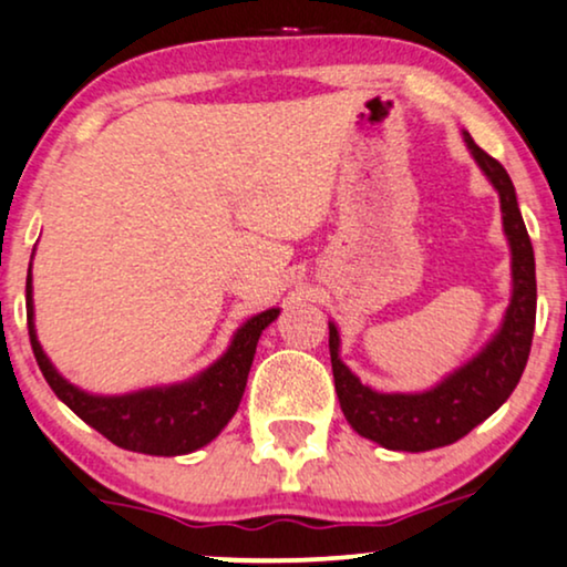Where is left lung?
<instances>
[{
  "label": "left lung",
  "mask_w": 567,
  "mask_h": 567,
  "mask_svg": "<svg viewBox=\"0 0 567 567\" xmlns=\"http://www.w3.org/2000/svg\"><path fill=\"white\" fill-rule=\"evenodd\" d=\"M463 142L488 184L499 194L502 230L509 247V305L492 339L425 391H375L341 362L337 323L328 320L333 383L347 423L360 436L394 452H429L454 444L494 415L518 386L528 362L536 323V262L515 186L497 159L488 157L463 128Z\"/></svg>",
  "instance_id": "left-lung-1"
}]
</instances>
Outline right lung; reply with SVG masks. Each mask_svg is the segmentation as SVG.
Here are the masks:
<instances>
[{
    "mask_svg": "<svg viewBox=\"0 0 567 567\" xmlns=\"http://www.w3.org/2000/svg\"><path fill=\"white\" fill-rule=\"evenodd\" d=\"M25 307L33 354L58 400L121 450L155 454V457L197 452L226 429L247 389L257 341L281 312L278 307H270L244 320L230 337L226 352L192 379L128 391V394H91L70 383L39 344L37 323H33L31 270L25 278Z\"/></svg>",
    "mask_w": 567,
    "mask_h": 567,
    "instance_id": "obj_1",
    "label": "right lung"
}]
</instances>
